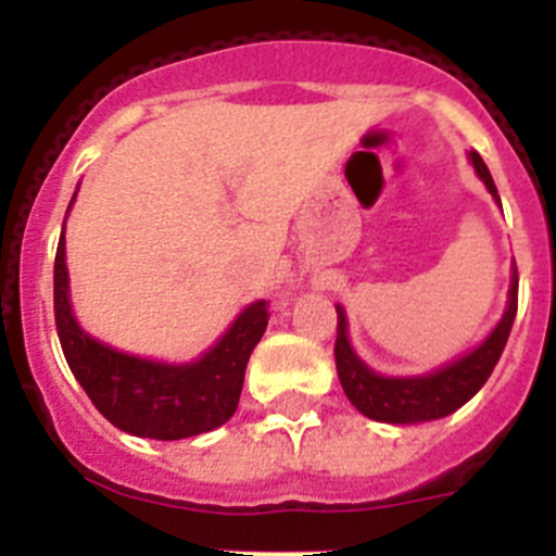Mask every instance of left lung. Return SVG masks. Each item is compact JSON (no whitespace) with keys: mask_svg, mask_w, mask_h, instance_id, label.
Here are the masks:
<instances>
[{"mask_svg":"<svg viewBox=\"0 0 556 556\" xmlns=\"http://www.w3.org/2000/svg\"><path fill=\"white\" fill-rule=\"evenodd\" d=\"M470 164H473L476 175L484 180L488 191L501 205L498 189L493 184L488 164L481 161L476 150L468 152ZM515 314H518V273H513V283H509V301L507 312L498 320V326L490 331V337L473 348L465 356L454 358L440 370L426 372V376H378L376 370L356 356L348 339V320L345 308L337 306V345H333V356H337V372L339 384L345 390L348 401L356 406L358 412L370 420H381V424H426V420H440V417L451 415L459 406H465L476 392L484 387L493 367L498 365L504 345H507L509 331H513Z\"/></svg>","mask_w":556,"mask_h":556,"instance_id":"left-lung-1","label":"left lung"}]
</instances>
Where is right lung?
<instances>
[{
    "instance_id": "1",
    "label": "right lung",
    "mask_w": 556,
    "mask_h": 556,
    "mask_svg": "<svg viewBox=\"0 0 556 556\" xmlns=\"http://www.w3.org/2000/svg\"><path fill=\"white\" fill-rule=\"evenodd\" d=\"M267 320V301L250 303L217 345L189 365H166L113 351L88 337L72 314L66 239L61 233L55 253V326L63 356L100 415L127 434L184 440L228 424L239 406L248 358Z\"/></svg>"
}]
</instances>
